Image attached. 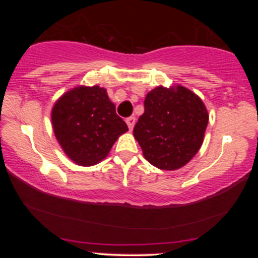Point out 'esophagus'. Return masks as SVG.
Returning <instances> with one entry per match:
<instances>
[{
	"mask_svg": "<svg viewBox=\"0 0 258 258\" xmlns=\"http://www.w3.org/2000/svg\"><path fill=\"white\" fill-rule=\"evenodd\" d=\"M126 123H127V126H128V128L132 130L133 126H135V123H136V117H133V116L127 117Z\"/></svg>",
	"mask_w": 258,
	"mask_h": 258,
	"instance_id": "esophagus-1",
	"label": "esophagus"
}]
</instances>
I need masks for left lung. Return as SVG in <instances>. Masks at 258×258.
<instances>
[{"label":"left lung","mask_w":258,"mask_h":258,"mask_svg":"<svg viewBox=\"0 0 258 258\" xmlns=\"http://www.w3.org/2000/svg\"><path fill=\"white\" fill-rule=\"evenodd\" d=\"M207 122V110L197 94L182 86H160L147 94L133 136L153 166L172 171L198 153Z\"/></svg>","instance_id":"left-lung-1"}]
</instances>
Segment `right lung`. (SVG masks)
Returning a JSON list of instances; mask_svg holds the SVG:
<instances>
[{
    "label": "right lung",
    "mask_w": 258,
    "mask_h": 258,
    "mask_svg": "<svg viewBox=\"0 0 258 258\" xmlns=\"http://www.w3.org/2000/svg\"><path fill=\"white\" fill-rule=\"evenodd\" d=\"M52 123L65 154L81 166L102 161L117 137L128 130L99 86L67 92L53 106Z\"/></svg>",
    "instance_id": "1"
}]
</instances>
